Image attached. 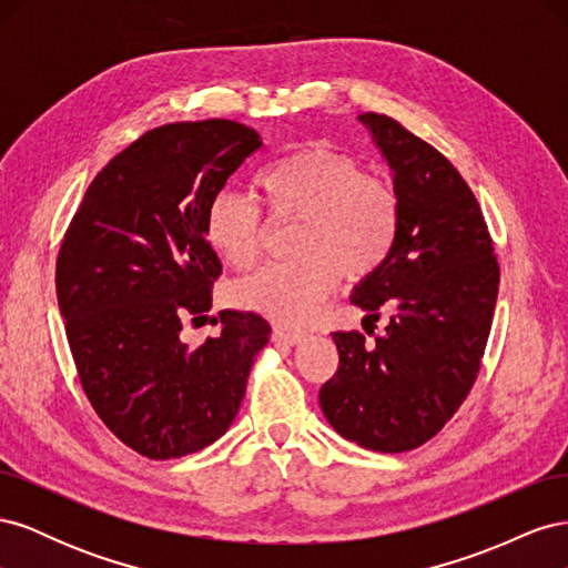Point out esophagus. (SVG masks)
Masks as SVG:
<instances>
[{"instance_id": "esophagus-1", "label": "esophagus", "mask_w": 568, "mask_h": 568, "mask_svg": "<svg viewBox=\"0 0 568 568\" xmlns=\"http://www.w3.org/2000/svg\"><path fill=\"white\" fill-rule=\"evenodd\" d=\"M303 334H298V332H288V329H274L272 332V341L274 343H286V346H298V343H303Z\"/></svg>"}]
</instances>
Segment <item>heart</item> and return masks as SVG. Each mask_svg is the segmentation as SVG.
Masks as SVG:
<instances>
[{"label":"heart","mask_w":568,"mask_h":568,"mask_svg":"<svg viewBox=\"0 0 568 568\" xmlns=\"http://www.w3.org/2000/svg\"><path fill=\"white\" fill-rule=\"evenodd\" d=\"M257 186L272 217L298 220L288 246L294 261L234 284L232 301L272 322L303 326L332 294L338 274L346 282L369 277L398 242L400 201L393 186L363 175L351 156L329 146L274 161ZM261 230V211L242 194L217 192L205 205V244L236 270L255 263Z\"/></svg>","instance_id":"b5f03b06"}]
</instances>
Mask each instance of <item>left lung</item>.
I'll use <instances>...</instances> for the list:
<instances>
[{
    "label": "left lung",
    "instance_id": "8db88e82",
    "mask_svg": "<svg viewBox=\"0 0 568 568\" xmlns=\"http://www.w3.org/2000/svg\"><path fill=\"white\" fill-rule=\"evenodd\" d=\"M357 120L390 170L400 232L351 303L365 320H379V307L393 315L374 343L359 332L332 334L338 369L320 407L359 448L405 453L434 438L474 386L500 267L480 205L453 163L388 115Z\"/></svg>",
    "mask_w": 568,
    "mask_h": 568
}]
</instances>
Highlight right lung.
Masks as SVG:
<instances>
[{"label": "right lung", "mask_w": 568, "mask_h": 568, "mask_svg": "<svg viewBox=\"0 0 568 568\" xmlns=\"http://www.w3.org/2000/svg\"><path fill=\"white\" fill-rule=\"evenodd\" d=\"M261 146L255 130L222 118L151 130L92 180L63 236L57 298L80 384L149 459L225 434L270 341L267 320L239 311L217 313L220 334L199 348L180 338L184 320L209 317L222 270L205 205Z\"/></svg>", "instance_id": "right-lung-1"}]
</instances>
